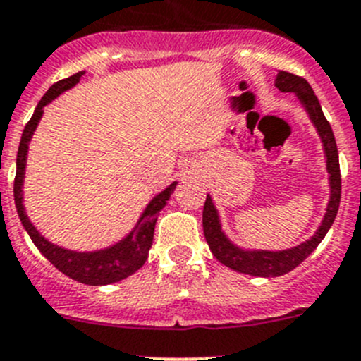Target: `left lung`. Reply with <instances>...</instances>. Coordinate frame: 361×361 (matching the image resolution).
I'll return each mask as SVG.
<instances>
[{"label":"left lung","instance_id":"left-lung-1","mask_svg":"<svg viewBox=\"0 0 361 361\" xmlns=\"http://www.w3.org/2000/svg\"><path fill=\"white\" fill-rule=\"evenodd\" d=\"M276 87L281 92H295L300 98L302 105L305 106L310 121L319 133L324 154H326V170L330 173V202H328L323 223L310 240L303 242L297 247L286 249V251H244V249L231 244L226 235L223 233L212 198L207 195L205 205H203V233H205V240L210 251L228 269L256 277L284 276V274L291 272L295 267L300 265L328 233L330 226L334 224L335 216H337L338 203H341V166H338L337 144H335L330 123L324 117L312 87L305 78L283 70L277 71Z\"/></svg>","mask_w":361,"mask_h":361}]
</instances>
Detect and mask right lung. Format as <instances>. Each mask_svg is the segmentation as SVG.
<instances>
[{
	"instance_id": "1",
	"label": "right lung",
	"mask_w": 361,
	"mask_h": 361,
	"mask_svg": "<svg viewBox=\"0 0 361 361\" xmlns=\"http://www.w3.org/2000/svg\"><path fill=\"white\" fill-rule=\"evenodd\" d=\"M82 75H84V71H78V73L71 75V77L63 78V80L52 84L51 87H49V91L44 94V98L40 99L37 109H35L33 117L27 121L26 128H24L23 131V138H20L19 151H17V172L16 180H13V200H16L17 214H19L20 217V223L26 228L31 240L35 242V245L40 249L42 255H44L59 272H63L64 276L71 277V279L78 281V283L82 284L103 286V284H112L117 283V281L126 279L128 276L135 274L142 265H144L145 259H147L149 256V249H151L152 245L156 221H158L161 209L166 205V202H169L170 195H172L173 189H176L177 182H172L165 191H161L156 198L151 200L147 209L144 210L142 217L138 219L135 230L131 231L126 238H123V240L117 242L116 245H112V247H106L94 252L68 251V249L58 247V245L51 244V242L45 240V238L38 233L37 228H35L33 224H31V221L27 219L26 210H24L23 205V182L24 170H26L27 145H30L33 131L37 130L38 121H40L42 114H44V106L47 105V103H51L54 98H58L61 92L73 87V85L80 80Z\"/></svg>"
}]
</instances>
